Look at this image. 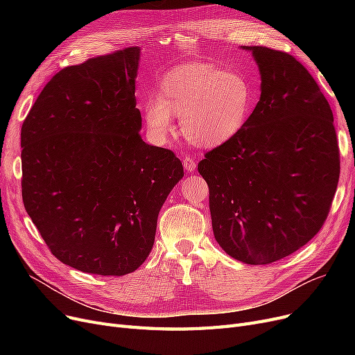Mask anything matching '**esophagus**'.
Here are the masks:
<instances>
[{"instance_id":"1","label":"esophagus","mask_w":355,"mask_h":355,"mask_svg":"<svg viewBox=\"0 0 355 355\" xmlns=\"http://www.w3.org/2000/svg\"><path fill=\"white\" fill-rule=\"evenodd\" d=\"M182 165H184L185 171H187V173H194L196 168H197V162H196V159L191 158V157H185V158L182 159Z\"/></svg>"}]
</instances>
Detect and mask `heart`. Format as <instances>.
<instances>
[{
	"label": "heart",
	"instance_id": "b5f03b06",
	"mask_svg": "<svg viewBox=\"0 0 355 355\" xmlns=\"http://www.w3.org/2000/svg\"><path fill=\"white\" fill-rule=\"evenodd\" d=\"M256 102L250 80L240 71L216 64H181L164 74L158 95L144 106L148 132L165 141L173 115L181 116L182 135L197 146H218L245 129Z\"/></svg>",
	"mask_w": 355,
	"mask_h": 355
}]
</instances>
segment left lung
<instances>
[{"label":"left lung","instance_id":"obj_1","mask_svg":"<svg viewBox=\"0 0 355 355\" xmlns=\"http://www.w3.org/2000/svg\"><path fill=\"white\" fill-rule=\"evenodd\" d=\"M250 51L260 99L241 132L206 154L220 248L246 265H268L305 246L328 216L340 178L334 116L309 71L291 54Z\"/></svg>","mask_w":355,"mask_h":355}]
</instances>
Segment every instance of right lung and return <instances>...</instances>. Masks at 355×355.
<instances>
[{
	"mask_svg": "<svg viewBox=\"0 0 355 355\" xmlns=\"http://www.w3.org/2000/svg\"><path fill=\"white\" fill-rule=\"evenodd\" d=\"M139 55L129 47L60 70L21 128L26 211L51 253L86 273L137 270L184 175L174 153L139 135Z\"/></svg>",
	"mask_w": 355,
	"mask_h": 355,
	"instance_id": "obj_1",
	"label": "right lung"
}]
</instances>
